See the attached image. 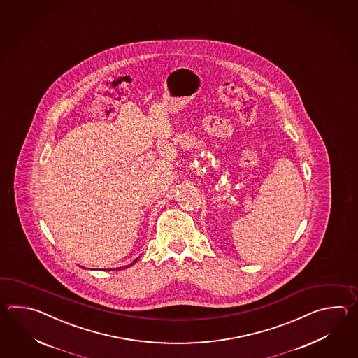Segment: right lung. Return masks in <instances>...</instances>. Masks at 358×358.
Here are the masks:
<instances>
[{"label":"right lung","instance_id":"right-lung-1","mask_svg":"<svg viewBox=\"0 0 358 358\" xmlns=\"http://www.w3.org/2000/svg\"><path fill=\"white\" fill-rule=\"evenodd\" d=\"M137 259H134V262H131V264H130V265H128V266H125V267H129V266H131V265H134V264H136V262H137ZM119 270H122V267H119Z\"/></svg>","mask_w":358,"mask_h":358}]
</instances>
